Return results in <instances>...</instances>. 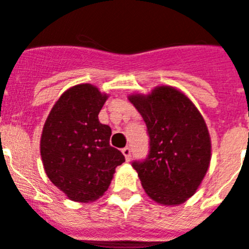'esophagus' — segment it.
I'll return each instance as SVG.
<instances>
[{
  "label": "esophagus",
  "instance_id": "34e87169",
  "mask_svg": "<svg viewBox=\"0 0 249 249\" xmlns=\"http://www.w3.org/2000/svg\"><path fill=\"white\" fill-rule=\"evenodd\" d=\"M123 155L125 156V159H126V161H129L130 160V156H131V150H130V147H124L122 150Z\"/></svg>",
  "mask_w": 249,
  "mask_h": 249
}]
</instances>
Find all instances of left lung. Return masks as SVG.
<instances>
[{
  "mask_svg": "<svg viewBox=\"0 0 249 249\" xmlns=\"http://www.w3.org/2000/svg\"><path fill=\"white\" fill-rule=\"evenodd\" d=\"M129 101L142 115L150 138L147 157L132 162L142 188L163 205L184 203L210 163V135L201 114L187 96L168 86L148 96H130Z\"/></svg>",
  "mask_w": 249,
  "mask_h": 249,
  "instance_id": "8db88e82",
  "label": "left lung"
}]
</instances>
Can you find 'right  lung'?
<instances>
[{"mask_svg": "<svg viewBox=\"0 0 249 249\" xmlns=\"http://www.w3.org/2000/svg\"><path fill=\"white\" fill-rule=\"evenodd\" d=\"M108 96L89 83L69 88L51 109L43 127L40 153L46 176L71 200L88 203L108 189L125 162L111 147V129L98 114Z\"/></svg>", "mask_w": 249, "mask_h": 249, "instance_id": "1", "label": "right lung"}]
</instances>
